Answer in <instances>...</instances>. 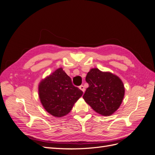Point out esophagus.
Returning <instances> with one entry per match:
<instances>
[{"instance_id": "esophagus-1", "label": "esophagus", "mask_w": 155, "mask_h": 155, "mask_svg": "<svg viewBox=\"0 0 155 155\" xmlns=\"http://www.w3.org/2000/svg\"><path fill=\"white\" fill-rule=\"evenodd\" d=\"M79 89H80V90H81L83 92H85V87H84V86L83 85H81V86H79Z\"/></svg>"}]
</instances>
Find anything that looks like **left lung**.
<instances>
[{"label":"left lung","mask_w":155,"mask_h":155,"mask_svg":"<svg viewBox=\"0 0 155 155\" xmlns=\"http://www.w3.org/2000/svg\"><path fill=\"white\" fill-rule=\"evenodd\" d=\"M88 87L83 96L92 109L101 116H110L118 110L125 95L121 79L110 72L97 68L90 70L86 76Z\"/></svg>","instance_id":"8db88e82"}]
</instances>
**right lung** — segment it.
<instances>
[{
	"mask_svg": "<svg viewBox=\"0 0 155 155\" xmlns=\"http://www.w3.org/2000/svg\"><path fill=\"white\" fill-rule=\"evenodd\" d=\"M42 105L49 114L61 118L68 114L83 92L72 85L71 78L59 68L42 79L38 87Z\"/></svg>",
	"mask_w": 155,
	"mask_h": 155,
	"instance_id": "add662e5",
	"label": "right lung"
}]
</instances>
